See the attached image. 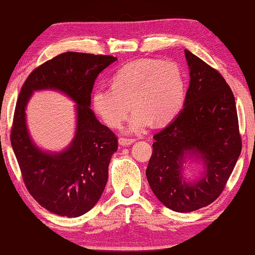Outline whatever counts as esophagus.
<instances>
[{"mask_svg": "<svg viewBox=\"0 0 255 255\" xmlns=\"http://www.w3.org/2000/svg\"><path fill=\"white\" fill-rule=\"evenodd\" d=\"M118 143L120 146H129L135 143V139H129V138H119Z\"/></svg>", "mask_w": 255, "mask_h": 255, "instance_id": "obj_1", "label": "esophagus"}]
</instances>
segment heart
<instances>
[{
	"label": "heart",
	"mask_w": 255,
	"mask_h": 255,
	"mask_svg": "<svg viewBox=\"0 0 255 255\" xmlns=\"http://www.w3.org/2000/svg\"><path fill=\"white\" fill-rule=\"evenodd\" d=\"M184 99L185 77L178 64L139 59L123 67L112 79L111 88L94 90L92 106L108 126L118 127L131 105L135 111L126 132L137 133L152 122H171L182 109Z\"/></svg>",
	"instance_id": "heart-1"
}]
</instances>
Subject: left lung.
Instances as JSON below:
<instances>
[{
  "instance_id": "8db88e82",
  "label": "left lung",
  "mask_w": 255,
  "mask_h": 255,
  "mask_svg": "<svg viewBox=\"0 0 255 255\" xmlns=\"http://www.w3.org/2000/svg\"><path fill=\"white\" fill-rule=\"evenodd\" d=\"M190 82L183 109L154 136L146 176L162 204L176 213L208 206L221 195L240 157L235 98L224 77L184 50ZM195 163L196 177L186 170Z\"/></svg>"
}]
</instances>
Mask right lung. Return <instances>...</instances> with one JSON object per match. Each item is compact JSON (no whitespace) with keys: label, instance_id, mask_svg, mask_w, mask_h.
<instances>
[{"label":"right lung","instance_id":"right-lung-1","mask_svg":"<svg viewBox=\"0 0 255 255\" xmlns=\"http://www.w3.org/2000/svg\"><path fill=\"white\" fill-rule=\"evenodd\" d=\"M116 60L114 56L67 51L37 67L21 89L11 145L30 195L50 213L79 217L97 205L106 188L118 140L94 115L91 93L99 74ZM47 89L63 93L76 103L75 137L59 152L39 148L26 125V106L33 92Z\"/></svg>","mask_w":255,"mask_h":255}]
</instances>
